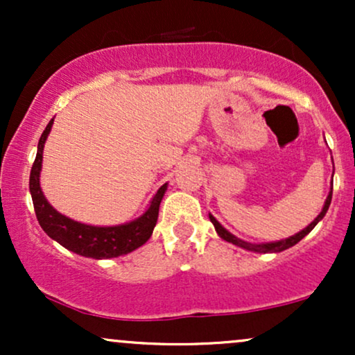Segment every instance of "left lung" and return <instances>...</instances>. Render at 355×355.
Masks as SVG:
<instances>
[{
  "label": "left lung",
  "instance_id": "obj_1",
  "mask_svg": "<svg viewBox=\"0 0 355 355\" xmlns=\"http://www.w3.org/2000/svg\"><path fill=\"white\" fill-rule=\"evenodd\" d=\"M331 200H332V190L329 191L327 198H325L324 209H322L320 214L317 215L315 218H313V222L311 223V225L305 227V229H304V230H300L299 234L292 235V237H288V239H285V240H279V242H268V243H250V242H245V240L237 239V237H235V235H232L229 230L223 229V227L220 225V223L217 222V218H215L214 215H209V217H210V222L214 223V227H215V230H217V234H218L220 237H222L223 240H227V242L234 243V245H237V247L245 248V250H250V252H259V254H274V252L277 254V252L287 250V248L294 247L295 243H299L300 240H302V239L305 237V235H307L309 232H311V230L313 229V227H315L317 223L320 222L322 218H324V215L327 214V210H329V205H331Z\"/></svg>",
  "mask_w": 355,
  "mask_h": 355
}]
</instances>
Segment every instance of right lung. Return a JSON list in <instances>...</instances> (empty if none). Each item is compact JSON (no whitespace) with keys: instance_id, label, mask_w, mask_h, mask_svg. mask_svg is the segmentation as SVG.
Masks as SVG:
<instances>
[{"instance_id":"1","label":"right lung","mask_w":355,"mask_h":355,"mask_svg":"<svg viewBox=\"0 0 355 355\" xmlns=\"http://www.w3.org/2000/svg\"><path fill=\"white\" fill-rule=\"evenodd\" d=\"M51 125L53 120L46 125L40 137L38 152H36L35 164L31 166L30 173V191L31 198H33L35 214L48 237L56 240L60 245L75 252V254L92 257V259H113V257L130 254L135 248L144 245L146 240L152 237V232L157 225L158 209H160V202L165 195L166 183L155 193L145 214L128 223L115 227H95L64 217L48 203L42 187H40L43 146L51 132Z\"/></svg>"}]
</instances>
